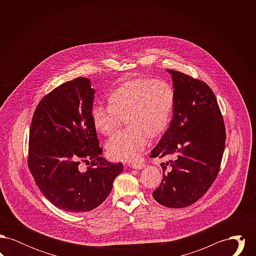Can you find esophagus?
Here are the masks:
<instances>
[{
  "instance_id": "1",
  "label": "esophagus",
  "mask_w": 256,
  "mask_h": 256,
  "mask_svg": "<svg viewBox=\"0 0 256 256\" xmlns=\"http://www.w3.org/2000/svg\"><path fill=\"white\" fill-rule=\"evenodd\" d=\"M130 166L134 169H143L146 166V164L145 163H132Z\"/></svg>"
}]
</instances>
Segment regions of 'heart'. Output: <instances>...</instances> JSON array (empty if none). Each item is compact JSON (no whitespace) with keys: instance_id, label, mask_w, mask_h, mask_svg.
Wrapping results in <instances>:
<instances>
[{"instance_id":"b5f03b06","label":"heart","mask_w":256,"mask_h":256,"mask_svg":"<svg viewBox=\"0 0 256 256\" xmlns=\"http://www.w3.org/2000/svg\"><path fill=\"white\" fill-rule=\"evenodd\" d=\"M174 91L162 80L135 78L124 80L110 91L108 106H94L91 122L98 132L115 134L126 118V130L115 135L106 144L110 158L117 161L139 158L148 142L165 134L174 108Z\"/></svg>"}]
</instances>
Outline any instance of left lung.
<instances>
[{
    "instance_id": "8db88e82",
    "label": "left lung",
    "mask_w": 256,
    "mask_h": 256,
    "mask_svg": "<svg viewBox=\"0 0 256 256\" xmlns=\"http://www.w3.org/2000/svg\"><path fill=\"white\" fill-rule=\"evenodd\" d=\"M169 72L176 98L172 119L150 154L169 160L161 163L163 178L152 196L164 206L182 208L200 200L216 180L226 136L212 89L186 74Z\"/></svg>"
}]
</instances>
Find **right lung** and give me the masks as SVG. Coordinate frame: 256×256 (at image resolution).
Masks as SVG:
<instances>
[{
  "mask_svg": "<svg viewBox=\"0 0 256 256\" xmlns=\"http://www.w3.org/2000/svg\"><path fill=\"white\" fill-rule=\"evenodd\" d=\"M94 95L89 78L64 82L41 98L30 124L28 166L41 193L67 212L102 204L122 170V163L100 158L90 116ZM86 162L90 167L82 170Z\"/></svg>",
  "mask_w": 256,
  "mask_h": 256,
  "instance_id": "obj_1",
  "label": "right lung"
}]
</instances>
